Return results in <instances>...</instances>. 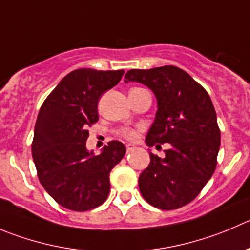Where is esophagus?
<instances>
[{
  "mask_svg": "<svg viewBox=\"0 0 250 250\" xmlns=\"http://www.w3.org/2000/svg\"><path fill=\"white\" fill-rule=\"evenodd\" d=\"M135 149V146L132 144H127L126 145V151H127V153H129V152H131V151H134Z\"/></svg>",
  "mask_w": 250,
  "mask_h": 250,
  "instance_id": "34e87169",
  "label": "esophagus"
}]
</instances>
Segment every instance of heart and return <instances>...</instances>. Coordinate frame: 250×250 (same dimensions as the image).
Segmentation results:
<instances>
[{"instance_id": "heart-1", "label": "heart", "mask_w": 250, "mask_h": 250, "mask_svg": "<svg viewBox=\"0 0 250 250\" xmlns=\"http://www.w3.org/2000/svg\"><path fill=\"white\" fill-rule=\"evenodd\" d=\"M123 136L127 140H135L137 137V130L135 129H125L123 131Z\"/></svg>"}]
</instances>
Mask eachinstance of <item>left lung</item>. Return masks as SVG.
<instances>
[{"mask_svg": "<svg viewBox=\"0 0 250 250\" xmlns=\"http://www.w3.org/2000/svg\"><path fill=\"white\" fill-rule=\"evenodd\" d=\"M125 82H139L153 92L157 113L146 136L152 147L168 144L166 157L149 152L139 188L149 205L175 210L191 203L212 177L221 132L210 96L189 73L175 66L130 70Z\"/></svg>", "mask_w": 250, "mask_h": 250, "instance_id": "left-lung-1", "label": "left lung"}]
</instances>
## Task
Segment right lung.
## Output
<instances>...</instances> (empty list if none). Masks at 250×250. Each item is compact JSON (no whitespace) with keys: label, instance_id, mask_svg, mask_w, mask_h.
<instances>
[{"label":"right lung","instance_id":"add662e5","mask_svg":"<svg viewBox=\"0 0 250 250\" xmlns=\"http://www.w3.org/2000/svg\"><path fill=\"white\" fill-rule=\"evenodd\" d=\"M124 70L78 68L60 81L38 114L32 154L40 183L58 204L72 211L98 208L110 191L109 174L126 153L108 142L98 156L85 147L88 126L98 121V102L118 84Z\"/></svg>","mask_w":250,"mask_h":250}]
</instances>
